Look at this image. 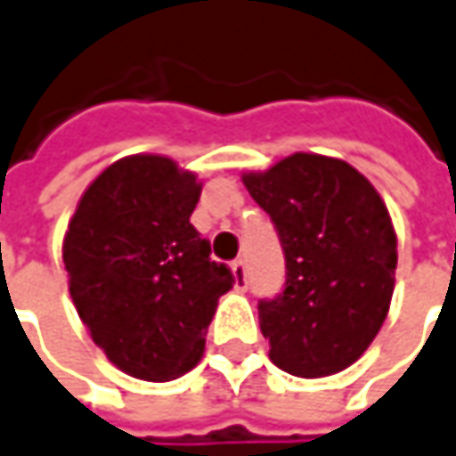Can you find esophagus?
Here are the masks:
<instances>
[{"label":"esophagus","instance_id":"obj_1","mask_svg":"<svg viewBox=\"0 0 456 456\" xmlns=\"http://www.w3.org/2000/svg\"><path fill=\"white\" fill-rule=\"evenodd\" d=\"M232 274H234V287L237 289H247V267H244L241 259L232 262Z\"/></svg>","mask_w":456,"mask_h":456}]
</instances>
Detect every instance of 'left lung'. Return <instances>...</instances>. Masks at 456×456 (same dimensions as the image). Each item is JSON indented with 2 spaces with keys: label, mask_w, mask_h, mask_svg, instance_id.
<instances>
[{
  "label": "left lung",
  "mask_w": 456,
  "mask_h": 456,
  "mask_svg": "<svg viewBox=\"0 0 456 456\" xmlns=\"http://www.w3.org/2000/svg\"><path fill=\"white\" fill-rule=\"evenodd\" d=\"M244 187L274 222L287 280L274 299H259L269 359L294 377L346 370L387 319L397 234L377 189L342 159L305 154Z\"/></svg>",
  "instance_id": "obj_1"
}]
</instances>
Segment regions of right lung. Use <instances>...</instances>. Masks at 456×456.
<instances>
[{"label":"right lung","mask_w":456,"mask_h":456,"mask_svg":"<svg viewBox=\"0 0 456 456\" xmlns=\"http://www.w3.org/2000/svg\"><path fill=\"white\" fill-rule=\"evenodd\" d=\"M200 191L167 157H124L89 184L64 237L69 294L94 345L144 382L200 362L216 299L234 284L189 222Z\"/></svg>","instance_id":"right-lung-1"}]
</instances>
